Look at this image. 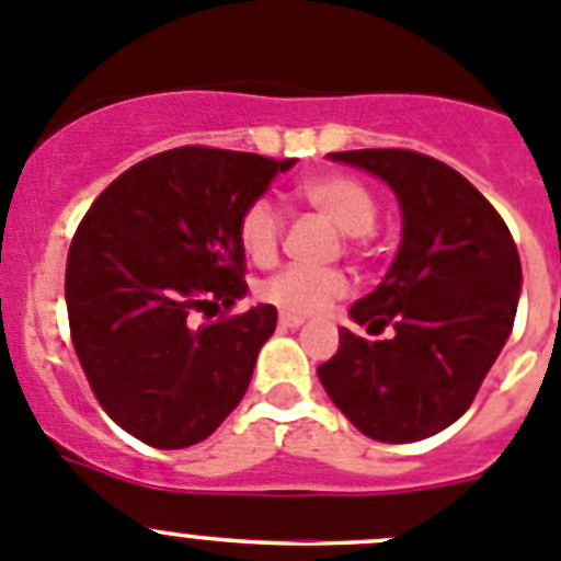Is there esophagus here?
<instances>
[{"mask_svg": "<svg viewBox=\"0 0 561 561\" xmlns=\"http://www.w3.org/2000/svg\"><path fill=\"white\" fill-rule=\"evenodd\" d=\"M301 324H305V316H290V312H282L279 316L282 330H299Z\"/></svg>", "mask_w": 561, "mask_h": 561, "instance_id": "34e87169", "label": "esophagus"}]
</instances>
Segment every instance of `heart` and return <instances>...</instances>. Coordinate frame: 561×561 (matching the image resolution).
<instances>
[{
    "mask_svg": "<svg viewBox=\"0 0 561 561\" xmlns=\"http://www.w3.org/2000/svg\"><path fill=\"white\" fill-rule=\"evenodd\" d=\"M296 195L310 209H316L321 218L330 220L341 234L363 237L375 229L377 201L357 179L337 173L310 175L296 186ZM237 234H240V245L249 254V260L265 265V262L274 260L276 249H279V211L268 201H254L240 215ZM346 290H350V279L341 271L285 268L262 282L260 296L268 305L279 307L282 312L310 316V312L324 310L330 301L341 299Z\"/></svg>",
    "mask_w": 561,
    "mask_h": 561,
    "instance_id": "heart-1",
    "label": "heart"
}]
</instances>
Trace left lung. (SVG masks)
Segmentation results:
<instances>
[{"label": "left lung", "mask_w": 561, "mask_h": 561, "mask_svg": "<svg viewBox=\"0 0 561 561\" xmlns=\"http://www.w3.org/2000/svg\"><path fill=\"white\" fill-rule=\"evenodd\" d=\"M332 161L375 175L400 204L402 240L375 290L352 305L318 380L368 438L422 442L467 413L512 335L523 268L494 206L444 161L413 150H343Z\"/></svg>", "instance_id": "1"}]
</instances>
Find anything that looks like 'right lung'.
Segmentation results:
<instances>
[{"instance_id":"obj_1","label":"right lung","mask_w":561,"mask_h":561,"mask_svg":"<svg viewBox=\"0 0 561 561\" xmlns=\"http://www.w3.org/2000/svg\"><path fill=\"white\" fill-rule=\"evenodd\" d=\"M296 159L175 148L125 170L78 226L67 260L75 352L125 433L159 450L204 442L240 405L276 307L215 324L245 299L237 224Z\"/></svg>"}]
</instances>
